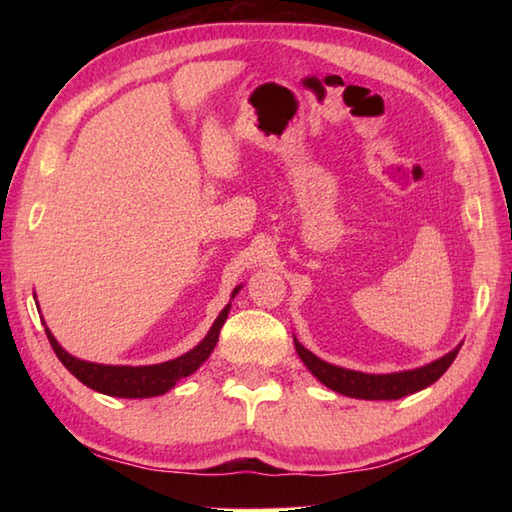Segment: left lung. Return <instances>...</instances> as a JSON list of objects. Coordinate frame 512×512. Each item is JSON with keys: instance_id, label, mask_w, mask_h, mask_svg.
<instances>
[{"instance_id": "8db88e82", "label": "left lung", "mask_w": 512, "mask_h": 512, "mask_svg": "<svg viewBox=\"0 0 512 512\" xmlns=\"http://www.w3.org/2000/svg\"><path fill=\"white\" fill-rule=\"evenodd\" d=\"M292 339H295V350L303 365L310 369V374L317 378L319 383L336 391V394L361 400H398L402 396L416 394V391L436 383V380L447 372L462 347V343L455 345L449 354H444L436 358V361L416 369H405V372L391 374H365L356 372V369H345L339 365L325 363L323 358L306 350V347L297 341L295 334H292Z\"/></svg>"}]
</instances>
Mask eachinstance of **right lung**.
Here are the masks:
<instances>
[{
    "label": "right lung",
    "mask_w": 512,
    "mask_h": 512,
    "mask_svg": "<svg viewBox=\"0 0 512 512\" xmlns=\"http://www.w3.org/2000/svg\"><path fill=\"white\" fill-rule=\"evenodd\" d=\"M239 290H242V284L235 286V290L231 292V299H235ZM228 310H231V301H228L224 310L217 314L211 330L206 332L204 339L195 345L193 350L158 365L132 367V365H103V363L81 361V358H76L63 350L59 341L54 339L50 328H46V334L54 354L59 356V361L68 367V372L79 378L83 385H88L90 389L99 391V394H105V396L151 398V396L167 394L171 387H176L180 378H187L195 372V369H200V365L215 350L217 339H220V330L228 317Z\"/></svg>",
    "instance_id": "add662e5"
}]
</instances>
